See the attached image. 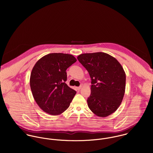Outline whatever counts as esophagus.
<instances>
[{
  "label": "esophagus",
  "instance_id": "1",
  "mask_svg": "<svg viewBox=\"0 0 153 153\" xmlns=\"http://www.w3.org/2000/svg\"><path fill=\"white\" fill-rule=\"evenodd\" d=\"M81 87H82V86H80V87H77L76 88H77L78 90H79V89H81Z\"/></svg>",
  "mask_w": 153,
  "mask_h": 153
}]
</instances>
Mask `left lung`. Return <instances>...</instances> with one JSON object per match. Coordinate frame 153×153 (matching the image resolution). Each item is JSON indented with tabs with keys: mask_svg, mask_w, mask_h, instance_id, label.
Listing matches in <instances>:
<instances>
[{
	"mask_svg": "<svg viewBox=\"0 0 153 153\" xmlns=\"http://www.w3.org/2000/svg\"><path fill=\"white\" fill-rule=\"evenodd\" d=\"M77 59L91 79L88 106L100 117H106L120 107L126 89L123 68L113 56L104 52L82 53Z\"/></svg>",
	"mask_w": 153,
	"mask_h": 153,
	"instance_id": "left-lung-1",
	"label": "left lung"
}]
</instances>
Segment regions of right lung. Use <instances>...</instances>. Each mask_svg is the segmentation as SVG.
Instances as JSON below:
<instances>
[{"label":"right lung","instance_id":"1","mask_svg":"<svg viewBox=\"0 0 153 153\" xmlns=\"http://www.w3.org/2000/svg\"><path fill=\"white\" fill-rule=\"evenodd\" d=\"M76 61L72 55L52 53L41 58L33 66L30 89L36 102L44 112L58 115L69 107L76 92L65 83L66 70Z\"/></svg>","mask_w":153,"mask_h":153}]
</instances>
